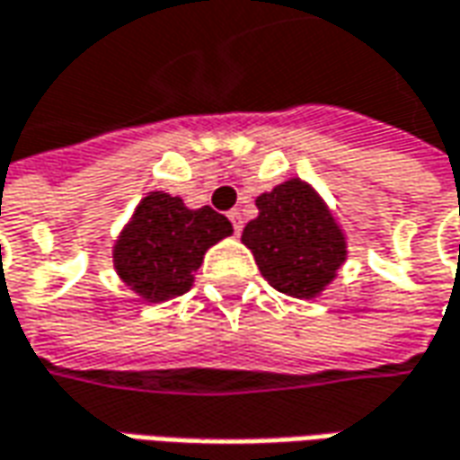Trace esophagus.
Here are the masks:
<instances>
[{
    "label": "esophagus",
    "instance_id": "obj_1",
    "mask_svg": "<svg viewBox=\"0 0 460 460\" xmlns=\"http://www.w3.org/2000/svg\"><path fill=\"white\" fill-rule=\"evenodd\" d=\"M229 218H231V224H234V231L239 234V231H242V226H244V218H242V214H239V211H231Z\"/></svg>",
    "mask_w": 460,
    "mask_h": 460
}]
</instances>
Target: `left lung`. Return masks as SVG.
Wrapping results in <instances>:
<instances>
[{
  "label": "left lung",
  "mask_w": 460,
  "mask_h": 460,
  "mask_svg": "<svg viewBox=\"0 0 460 460\" xmlns=\"http://www.w3.org/2000/svg\"><path fill=\"white\" fill-rule=\"evenodd\" d=\"M260 216L242 231L261 278L279 293L313 300L346 261V234L310 182H279L257 196Z\"/></svg>",
  "instance_id": "obj_1"
}]
</instances>
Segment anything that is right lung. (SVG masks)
I'll return each instance as SVG.
<instances>
[{
    "label": "right lung",
    "instance_id": "1",
    "mask_svg": "<svg viewBox=\"0 0 460 460\" xmlns=\"http://www.w3.org/2000/svg\"><path fill=\"white\" fill-rule=\"evenodd\" d=\"M231 231L229 218L211 206L188 208L178 196L152 190L114 242V270L142 300L163 303L193 288L206 252Z\"/></svg>",
    "mask_w": 460,
    "mask_h": 460
}]
</instances>
